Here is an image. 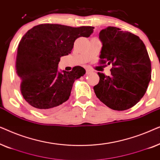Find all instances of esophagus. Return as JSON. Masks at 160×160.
Masks as SVG:
<instances>
[{
  "label": "esophagus",
  "instance_id": "34e87169",
  "mask_svg": "<svg viewBox=\"0 0 160 160\" xmlns=\"http://www.w3.org/2000/svg\"><path fill=\"white\" fill-rule=\"evenodd\" d=\"M86 73H87V74H90V73H92V70H90V69H86Z\"/></svg>",
  "mask_w": 160,
  "mask_h": 160
}]
</instances>
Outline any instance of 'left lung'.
<instances>
[{"instance_id":"left-lung-1","label":"left lung","mask_w":160,"mask_h":160,"mask_svg":"<svg viewBox=\"0 0 160 160\" xmlns=\"http://www.w3.org/2000/svg\"><path fill=\"white\" fill-rule=\"evenodd\" d=\"M100 63L112 64L111 75L98 72L99 83L93 87L97 98L113 110L134 106L145 95L152 77L146 46L138 36L116 27L102 30Z\"/></svg>"}]
</instances>
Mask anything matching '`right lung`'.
Instances as JSON below:
<instances>
[{
  "label": "right lung",
  "mask_w": 160,
  "mask_h": 160,
  "mask_svg": "<svg viewBox=\"0 0 160 160\" xmlns=\"http://www.w3.org/2000/svg\"><path fill=\"white\" fill-rule=\"evenodd\" d=\"M94 28L41 24L24 35L17 48L15 67L22 95L30 106L48 112L68 100L74 81L86 71L76 66L71 71H59V62L61 57L71 54L76 38H88Z\"/></svg>",
  "instance_id": "right-lung-1"
}]
</instances>
